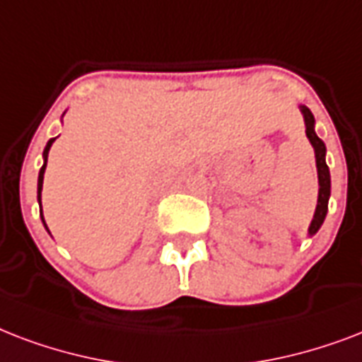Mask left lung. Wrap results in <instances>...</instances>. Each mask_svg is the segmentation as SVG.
Instances as JSON below:
<instances>
[{"label": "left lung", "instance_id": "1", "mask_svg": "<svg viewBox=\"0 0 362 362\" xmlns=\"http://www.w3.org/2000/svg\"><path fill=\"white\" fill-rule=\"evenodd\" d=\"M300 113L304 117V124H306V136L312 143L313 151H315V164H317V179H319V194H317V206H315V213H313V219L308 228V236L317 234V230L323 225L327 211H329V198H330V172L325 160L327 155V147L315 134V119H313L312 111L306 105H298Z\"/></svg>", "mask_w": 362, "mask_h": 362}]
</instances>
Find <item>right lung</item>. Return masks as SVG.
Segmentation results:
<instances>
[{
    "mask_svg": "<svg viewBox=\"0 0 362 362\" xmlns=\"http://www.w3.org/2000/svg\"><path fill=\"white\" fill-rule=\"evenodd\" d=\"M56 137H52V139H49V143H47V147H45L43 151V166H41V170H39V177H37V202H39V207H41V190H43V175H45V168H47V158H49V151L50 147H52V143H54ZM41 221H43L45 228H47V223H45L43 219V209H41ZM49 230V228H47ZM50 234V232H49Z\"/></svg>",
    "mask_w": 362,
    "mask_h": 362,
    "instance_id": "add662e5",
    "label": "right lung"
}]
</instances>
